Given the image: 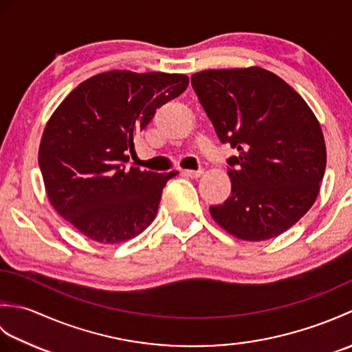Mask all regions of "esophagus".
Masks as SVG:
<instances>
[{"label":"esophagus","mask_w":352,"mask_h":352,"mask_svg":"<svg viewBox=\"0 0 352 352\" xmlns=\"http://www.w3.org/2000/svg\"><path fill=\"white\" fill-rule=\"evenodd\" d=\"M183 174L186 175V177H190V178H198V177H201L203 175V170H192V169H186V170H183Z\"/></svg>","instance_id":"1"}]
</instances>
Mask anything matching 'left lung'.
Masks as SVG:
<instances>
[{
	"instance_id": "8db88e82",
	"label": "left lung",
	"mask_w": 352,
	"mask_h": 352,
	"mask_svg": "<svg viewBox=\"0 0 352 352\" xmlns=\"http://www.w3.org/2000/svg\"><path fill=\"white\" fill-rule=\"evenodd\" d=\"M192 87L230 157L231 195L210 213L243 241H266L315 204L327 151L316 116L286 81L266 69H208Z\"/></svg>"
}]
</instances>
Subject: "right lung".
Wrapping results in <instances>:
<instances>
[{
	"mask_svg": "<svg viewBox=\"0 0 352 352\" xmlns=\"http://www.w3.org/2000/svg\"><path fill=\"white\" fill-rule=\"evenodd\" d=\"M183 74L110 71L78 85L45 126L39 168L50 203L80 233L121 243L155 218L177 172L126 168L134 138L186 91Z\"/></svg>",
	"mask_w": 352,
	"mask_h": 352,
	"instance_id": "1",
	"label": "right lung"
}]
</instances>
